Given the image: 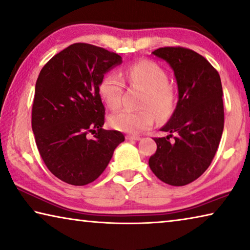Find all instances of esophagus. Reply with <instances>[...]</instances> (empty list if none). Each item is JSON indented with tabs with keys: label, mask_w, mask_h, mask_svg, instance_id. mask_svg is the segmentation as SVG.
<instances>
[{
	"label": "esophagus",
	"mask_w": 250,
	"mask_h": 250,
	"mask_svg": "<svg viewBox=\"0 0 250 250\" xmlns=\"http://www.w3.org/2000/svg\"><path fill=\"white\" fill-rule=\"evenodd\" d=\"M125 139L126 140H134V141H139L141 138L139 136H130V134H128V136H125Z\"/></svg>",
	"instance_id": "esophagus-1"
}]
</instances>
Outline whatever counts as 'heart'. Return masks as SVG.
<instances>
[{
  "label": "heart",
  "mask_w": 250,
  "mask_h": 250,
  "mask_svg": "<svg viewBox=\"0 0 250 250\" xmlns=\"http://www.w3.org/2000/svg\"><path fill=\"white\" fill-rule=\"evenodd\" d=\"M131 86L145 91L140 111L122 110L109 118V124L119 131L137 134L152 126L154 114L159 120H167L176 106L177 92L168 82V75L159 64L142 60L129 65L124 72ZM125 82L116 72L106 73L99 84V94L109 109L121 106Z\"/></svg>",
  "instance_id": "heart-1"
}]
</instances>
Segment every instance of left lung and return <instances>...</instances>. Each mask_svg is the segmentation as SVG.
<instances>
[{
    "mask_svg": "<svg viewBox=\"0 0 250 250\" xmlns=\"http://www.w3.org/2000/svg\"><path fill=\"white\" fill-rule=\"evenodd\" d=\"M152 55L172 69L178 102L160 129L169 134L154 138L157 151L150 157L149 167L166 184L185 186L207 170L219 146L224 130L223 86L216 69L195 51L168 46Z\"/></svg>",
    "mask_w": 250,
    "mask_h": 250,
    "instance_id": "obj_1",
    "label": "left lung"
}]
</instances>
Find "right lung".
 <instances>
[{"instance_id":"1","label":"right lung","mask_w":250,"mask_h":250,"mask_svg":"<svg viewBox=\"0 0 250 250\" xmlns=\"http://www.w3.org/2000/svg\"><path fill=\"white\" fill-rule=\"evenodd\" d=\"M121 63L117 53L74 43L55 54L39 74L32 106L35 142L47 169L66 184L96 180L125 141L121 132L102 129L104 106L99 94L104 74Z\"/></svg>"}]
</instances>
